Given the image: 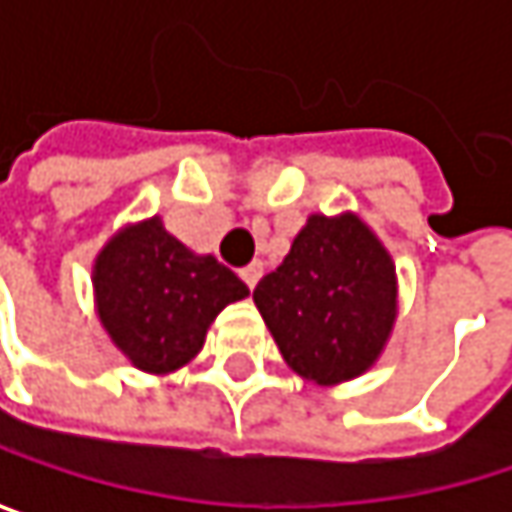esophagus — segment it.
<instances>
[{"instance_id": "esophagus-1", "label": "esophagus", "mask_w": 512, "mask_h": 512, "mask_svg": "<svg viewBox=\"0 0 512 512\" xmlns=\"http://www.w3.org/2000/svg\"><path fill=\"white\" fill-rule=\"evenodd\" d=\"M260 275H263V263H260V260H252L249 266L240 269V278H243L252 290H255V284L260 281Z\"/></svg>"}]
</instances>
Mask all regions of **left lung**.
Here are the masks:
<instances>
[{
    "mask_svg": "<svg viewBox=\"0 0 512 512\" xmlns=\"http://www.w3.org/2000/svg\"><path fill=\"white\" fill-rule=\"evenodd\" d=\"M255 305L293 373L338 385L385 350L397 320L394 260L356 213H314L257 281Z\"/></svg>",
    "mask_w": 512,
    "mask_h": 512,
    "instance_id": "8db88e82",
    "label": "left lung"
}]
</instances>
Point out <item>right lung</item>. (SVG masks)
I'll return each mask as SVG.
<instances>
[{
	"label": "right lung",
	"instance_id": "right-lung-1",
	"mask_svg": "<svg viewBox=\"0 0 512 512\" xmlns=\"http://www.w3.org/2000/svg\"><path fill=\"white\" fill-rule=\"evenodd\" d=\"M91 281L106 335L145 373L189 364L216 314L249 296L228 266L186 249L159 216L121 228L94 260Z\"/></svg>",
	"mask_w": 512,
	"mask_h": 512
}]
</instances>
